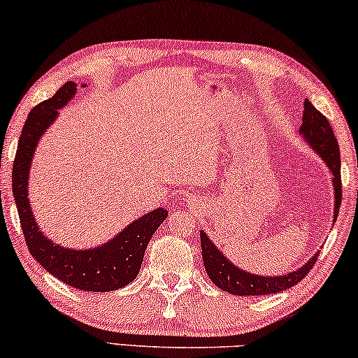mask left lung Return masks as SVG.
Wrapping results in <instances>:
<instances>
[{
  "instance_id": "8db88e82",
  "label": "left lung",
  "mask_w": 358,
  "mask_h": 358,
  "mask_svg": "<svg viewBox=\"0 0 358 358\" xmlns=\"http://www.w3.org/2000/svg\"><path fill=\"white\" fill-rule=\"evenodd\" d=\"M300 134L311 145V148L324 159L332 174V184H334V220L339 213L342 202V180H341V153L339 145L332 131L329 122L310 101H305V110H303V124L300 127ZM200 246H202V259L205 271H207L210 280H212L223 292L231 293L238 296H257V295H271L288 290L298 282L308 275L317 261L320 254H315L305 266L295 272L287 273V275L278 277H262L254 275V273L244 272L236 266H233L217 246L210 241L205 231L200 233Z\"/></svg>"
}]
</instances>
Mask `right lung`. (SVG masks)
Returning <instances> with one entry per match:
<instances>
[{
	"instance_id": "right-lung-1",
	"label": "right lung",
	"mask_w": 358,
	"mask_h": 358,
	"mask_svg": "<svg viewBox=\"0 0 358 358\" xmlns=\"http://www.w3.org/2000/svg\"><path fill=\"white\" fill-rule=\"evenodd\" d=\"M76 87V83H65L50 99L41 102L29 114L13 163V195L29 252L47 272L78 290L112 292L129 285L138 275L145 249L159 224L168 217V210L158 208L146 213L104 246L86 251L62 248L43 236L34 220L31 202L27 199L29 168L42 134L57 119L58 109L75 96Z\"/></svg>"
}]
</instances>
